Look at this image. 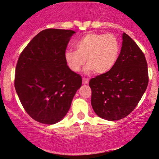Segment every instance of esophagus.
Here are the masks:
<instances>
[{
	"mask_svg": "<svg viewBox=\"0 0 159 159\" xmlns=\"http://www.w3.org/2000/svg\"><path fill=\"white\" fill-rule=\"evenodd\" d=\"M89 79L88 78H83V84H89Z\"/></svg>",
	"mask_w": 159,
	"mask_h": 159,
	"instance_id": "esophagus-1",
	"label": "esophagus"
}]
</instances>
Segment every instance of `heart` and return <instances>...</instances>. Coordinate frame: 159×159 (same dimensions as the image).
<instances>
[{
  "label": "heart",
  "mask_w": 159,
  "mask_h": 159,
  "mask_svg": "<svg viewBox=\"0 0 159 159\" xmlns=\"http://www.w3.org/2000/svg\"><path fill=\"white\" fill-rule=\"evenodd\" d=\"M75 51L67 50L65 59L69 68L78 72L86 61V71L96 73H107L117 62L120 43L113 34L89 33L75 44Z\"/></svg>",
  "instance_id": "b5f03b06"
}]
</instances>
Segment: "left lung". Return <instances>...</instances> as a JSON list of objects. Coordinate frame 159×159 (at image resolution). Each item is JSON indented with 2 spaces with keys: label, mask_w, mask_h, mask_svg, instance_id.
I'll return each mask as SVG.
<instances>
[{
  "label": "left lung",
  "mask_w": 159,
  "mask_h": 159,
  "mask_svg": "<svg viewBox=\"0 0 159 159\" xmlns=\"http://www.w3.org/2000/svg\"><path fill=\"white\" fill-rule=\"evenodd\" d=\"M122 37L121 50L113 68L89 81L93 109L107 120H120L132 113L149 81L144 53L127 34Z\"/></svg>",
  "instance_id": "left-lung-1"
}]
</instances>
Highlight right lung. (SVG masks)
<instances>
[{
	"instance_id": "1",
	"label": "right lung",
	"mask_w": 159,
	"mask_h": 159,
	"mask_svg": "<svg viewBox=\"0 0 159 159\" xmlns=\"http://www.w3.org/2000/svg\"><path fill=\"white\" fill-rule=\"evenodd\" d=\"M74 33L70 30H43L19 57L14 87L25 111L41 124L62 120L81 86V76L69 68L65 59Z\"/></svg>"
}]
</instances>
